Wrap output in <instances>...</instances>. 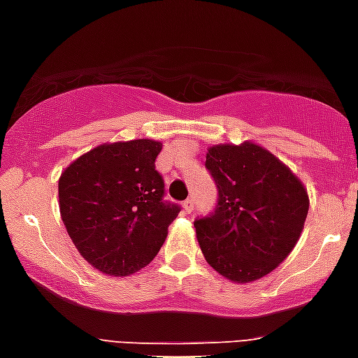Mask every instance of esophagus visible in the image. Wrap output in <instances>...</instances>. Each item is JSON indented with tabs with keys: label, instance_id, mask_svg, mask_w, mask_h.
<instances>
[{
	"label": "esophagus",
	"instance_id": "1",
	"mask_svg": "<svg viewBox=\"0 0 358 358\" xmlns=\"http://www.w3.org/2000/svg\"><path fill=\"white\" fill-rule=\"evenodd\" d=\"M194 209V202H193V198H189V200H185L184 202V213L185 215H191Z\"/></svg>",
	"mask_w": 358,
	"mask_h": 358
}]
</instances>
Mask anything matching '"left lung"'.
Returning <instances> with one entry per match:
<instances>
[{"label": "left lung", "instance_id": "8db88e82", "mask_svg": "<svg viewBox=\"0 0 358 358\" xmlns=\"http://www.w3.org/2000/svg\"><path fill=\"white\" fill-rule=\"evenodd\" d=\"M218 187L211 216L194 222L207 264L235 284L269 275L293 251L309 209L308 189L293 171L255 142L207 149Z\"/></svg>", "mask_w": 358, "mask_h": 358}]
</instances>
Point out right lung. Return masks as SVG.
<instances>
[{"mask_svg":"<svg viewBox=\"0 0 358 358\" xmlns=\"http://www.w3.org/2000/svg\"><path fill=\"white\" fill-rule=\"evenodd\" d=\"M162 142L140 138L96 145L58 180L59 215L72 244L110 276L140 271L158 255L180 207L165 203L155 169Z\"/></svg>","mask_w":358,"mask_h":358,"instance_id":"1","label":"right lung"}]
</instances>
